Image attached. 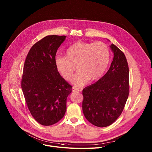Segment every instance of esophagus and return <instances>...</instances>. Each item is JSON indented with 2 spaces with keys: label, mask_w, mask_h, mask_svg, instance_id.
Segmentation results:
<instances>
[{
  "label": "esophagus",
  "mask_w": 152,
  "mask_h": 152,
  "mask_svg": "<svg viewBox=\"0 0 152 152\" xmlns=\"http://www.w3.org/2000/svg\"><path fill=\"white\" fill-rule=\"evenodd\" d=\"M72 91H73V92H77V91H79V90H77V89H76V88H73Z\"/></svg>",
  "instance_id": "34e87169"
}]
</instances>
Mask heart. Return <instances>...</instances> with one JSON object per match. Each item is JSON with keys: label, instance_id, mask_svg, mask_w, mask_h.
I'll return each mask as SVG.
<instances>
[{"label": "heart", "instance_id": "b5f03b06", "mask_svg": "<svg viewBox=\"0 0 152 152\" xmlns=\"http://www.w3.org/2000/svg\"><path fill=\"white\" fill-rule=\"evenodd\" d=\"M66 57L56 56L55 64L64 79H71L76 67L77 74L72 80L75 87H82L88 82L98 80L110 63L111 53L105 43L77 41L66 51Z\"/></svg>", "mask_w": 152, "mask_h": 152}]
</instances>
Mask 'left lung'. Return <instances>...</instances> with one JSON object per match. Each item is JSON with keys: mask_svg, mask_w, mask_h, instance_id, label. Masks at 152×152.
Segmentation results:
<instances>
[{"mask_svg": "<svg viewBox=\"0 0 152 152\" xmlns=\"http://www.w3.org/2000/svg\"><path fill=\"white\" fill-rule=\"evenodd\" d=\"M114 58L107 73L82 91V111L93 125L104 127L112 124L123 112L129 93V70L124 53L110 46Z\"/></svg>", "mask_w": 152, "mask_h": 152, "instance_id": "8db88e82", "label": "left lung"}]
</instances>
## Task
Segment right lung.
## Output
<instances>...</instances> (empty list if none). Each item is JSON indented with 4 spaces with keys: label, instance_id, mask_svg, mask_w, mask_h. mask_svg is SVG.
Masks as SVG:
<instances>
[{
    "label": "right lung",
    "instance_id": "obj_1",
    "mask_svg": "<svg viewBox=\"0 0 152 152\" xmlns=\"http://www.w3.org/2000/svg\"><path fill=\"white\" fill-rule=\"evenodd\" d=\"M66 36L48 35L32 46L24 64L21 89L34 119L43 126L61 120L72 86L57 71L55 58Z\"/></svg>",
    "mask_w": 152,
    "mask_h": 152
}]
</instances>
